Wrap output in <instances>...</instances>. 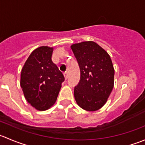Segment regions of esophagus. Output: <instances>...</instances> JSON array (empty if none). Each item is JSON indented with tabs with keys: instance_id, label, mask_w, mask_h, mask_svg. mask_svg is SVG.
I'll return each instance as SVG.
<instances>
[{
	"instance_id": "1",
	"label": "esophagus",
	"mask_w": 145,
	"mask_h": 145,
	"mask_svg": "<svg viewBox=\"0 0 145 145\" xmlns=\"http://www.w3.org/2000/svg\"><path fill=\"white\" fill-rule=\"evenodd\" d=\"M63 74H64V78H65V79H67V78H68V74H67V71L64 72Z\"/></svg>"
}]
</instances>
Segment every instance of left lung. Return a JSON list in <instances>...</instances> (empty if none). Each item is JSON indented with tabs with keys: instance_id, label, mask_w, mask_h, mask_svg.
Wrapping results in <instances>:
<instances>
[{
	"instance_id": "8db88e82",
	"label": "left lung",
	"mask_w": 145,
	"mask_h": 145,
	"mask_svg": "<svg viewBox=\"0 0 145 145\" xmlns=\"http://www.w3.org/2000/svg\"><path fill=\"white\" fill-rule=\"evenodd\" d=\"M71 48L78 61L81 78L74 88L77 105L95 112L106 104L114 85V68L110 56L95 42L74 43Z\"/></svg>"
}]
</instances>
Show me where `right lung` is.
I'll use <instances>...</instances> for the list:
<instances>
[{"instance_id":"1","label":"right lung","mask_w":145,"mask_h":145,"mask_svg":"<svg viewBox=\"0 0 145 145\" xmlns=\"http://www.w3.org/2000/svg\"><path fill=\"white\" fill-rule=\"evenodd\" d=\"M54 48L40 46L29 55L21 71L20 86L26 100L39 111L56 102L64 77L52 61Z\"/></svg>"}]
</instances>
